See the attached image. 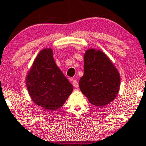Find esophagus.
<instances>
[{
  "label": "esophagus",
  "instance_id": "34e87169",
  "mask_svg": "<svg viewBox=\"0 0 146 146\" xmlns=\"http://www.w3.org/2000/svg\"><path fill=\"white\" fill-rule=\"evenodd\" d=\"M72 84L74 88H78V81H76V80H73Z\"/></svg>",
  "mask_w": 146,
  "mask_h": 146
}]
</instances>
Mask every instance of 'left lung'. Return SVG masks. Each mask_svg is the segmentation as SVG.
Here are the masks:
<instances>
[{
	"instance_id": "obj_1",
	"label": "left lung",
	"mask_w": 146,
	"mask_h": 146,
	"mask_svg": "<svg viewBox=\"0 0 146 146\" xmlns=\"http://www.w3.org/2000/svg\"><path fill=\"white\" fill-rule=\"evenodd\" d=\"M84 73L79 88L91 104L103 107L117 97L121 83L120 74L104 52L89 48L84 54Z\"/></svg>"
}]
</instances>
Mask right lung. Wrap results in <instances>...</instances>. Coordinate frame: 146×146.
<instances>
[{
    "mask_svg": "<svg viewBox=\"0 0 146 146\" xmlns=\"http://www.w3.org/2000/svg\"><path fill=\"white\" fill-rule=\"evenodd\" d=\"M25 83L31 99L49 111L59 109L73 91V86L57 67L52 48L42 49L27 71Z\"/></svg>",
    "mask_w": 146,
    "mask_h": 146,
    "instance_id": "1",
    "label": "right lung"
}]
</instances>
